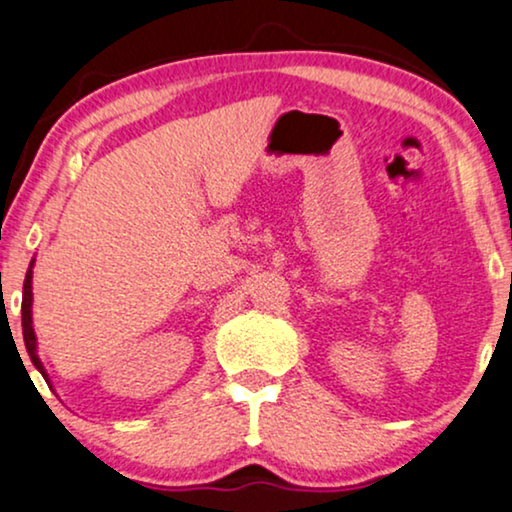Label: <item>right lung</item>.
Returning a JSON list of instances; mask_svg holds the SVG:
<instances>
[{
    "label": "right lung",
    "instance_id": "add662e5",
    "mask_svg": "<svg viewBox=\"0 0 512 512\" xmlns=\"http://www.w3.org/2000/svg\"><path fill=\"white\" fill-rule=\"evenodd\" d=\"M32 264H35V260L30 262V269H28V274H25V281H23V304H21L23 340H25V349H28V354H30V361L35 364L37 371L44 375V380H49L40 357H37V338H35V328H32Z\"/></svg>",
    "mask_w": 512,
    "mask_h": 512
}]
</instances>
